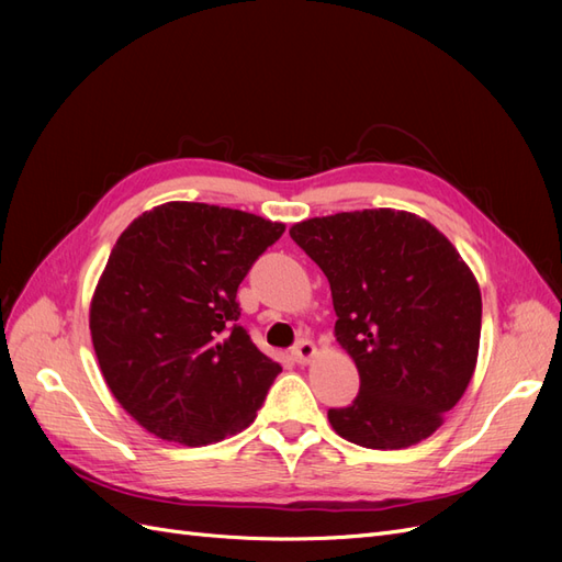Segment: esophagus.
I'll return each mask as SVG.
<instances>
[{"mask_svg": "<svg viewBox=\"0 0 562 562\" xmlns=\"http://www.w3.org/2000/svg\"><path fill=\"white\" fill-rule=\"evenodd\" d=\"M291 353H293V359H295L297 363H310V361L314 359L316 347H314L312 339H300V342L293 347Z\"/></svg>", "mask_w": 562, "mask_h": 562, "instance_id": "1", "label": "esophagus"}]
</instances>
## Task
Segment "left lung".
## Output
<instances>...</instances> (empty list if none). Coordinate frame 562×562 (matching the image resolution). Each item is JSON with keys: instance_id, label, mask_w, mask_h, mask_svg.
Segmentation results:
<instances>
[{"instance_id": "obj_1", "label": "left lung", "mask_w": 562, "mask_h": 562, "mask_svg": "<svg viewBox=\"0 0 562 562\" xmlns=\"http://www.w3.org/2000/svg\"><path fill=\"white\" fill-rule=\"evenodd\" d=\"M293 241L328 277L335 337L359 368L333 429L356 446L398 450L431 436L467 391L481 342V291L431 223L375 209L312 217Z\"/></svg>"}]
</instances>
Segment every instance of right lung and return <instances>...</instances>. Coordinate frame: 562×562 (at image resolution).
Listing matches in <instances>:
<instances>
[{"mask_svg": "<svg viewBox=\"0 0 562 562\" xmlns=\"http://www.w3.org/2000/svg\"><path fill=\"white\" fill-rule=\"evenodd\" d=\"M285 225L171 201L116 239L91 302L103 378L124 411L164 440L209 446L244 431L281 366L239 323V283Z\"/></svg>", "mask_w": 562, "mask_h": 562, "instance_id": "1", "label": "right lung"}]
</instances>
